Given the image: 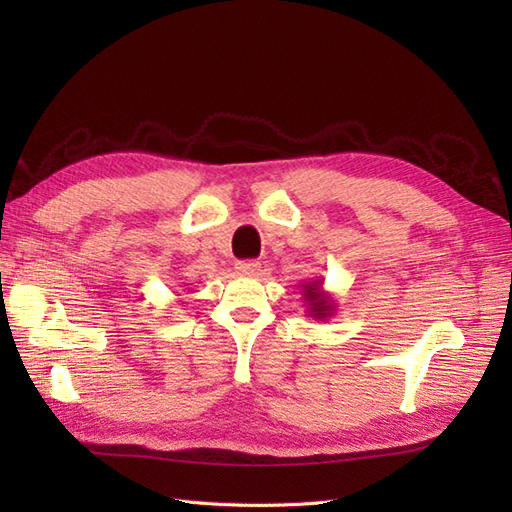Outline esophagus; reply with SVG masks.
<instances>
[{
    "mask_svg": "<svg viewBox=\"0 0 512 512\" xmlns=\"http://www.w3.org/2000/svg\"><path fill=\"white\" fill-rule=\"evenodd\" d=\"M235 271L239 275H258L260 271V262H254V260H239L235 265Z\"/></svg>",
    "mask_w": 512,
    "mask_h": 512,
    "instance_id": "obj_1",
    "label": "esophagus"
}]
</instances>
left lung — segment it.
<instances>
[{"label": "left lung", "mask_w": 512, "mask_h": 512, "mask_svg": "<svg viewBox=\"0 0 512 512\" xmlns=\"http://www.w3.org/2000/svg\"><path fill=\"white\" fill-rule=\"evenodd\" d=\"M301 286H303L301 290H303V299L307 305V314L314 320H329L335 314L337 303L331 294L322 288L324 282L316 277V280H309Z\"/></svg>", "instance_id": "left-lung-1"}]
</instances>
